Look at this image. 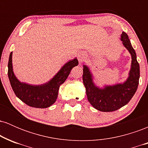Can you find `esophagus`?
Here are the masks:
<instances>
[{
  "label": "esophagus",
  "mask_w": 148,
  "mask_h": 148,
  "mask_svg": "<svg viewBox=\"0 0 148 148\" xmlns=\"http://www.w3.org/2000/svg\"><path fill=\"white\" fill-rule=\"evenodd\" d=\"M86 56V53L84 52H81L78 54V60H79V62H82L84 60Z\"/></svg>",
  "instance_id": "esophagus-1"
}]
</instances>
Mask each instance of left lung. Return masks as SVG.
<instances>
[{"label": "left lung", "mask_w": 148, "mask_h": 148, "mask_svg": "<svg viewBox=\"0 0 148 148\" xmlns=\"http://www.w3.org/2000/svg\"><path fill=\"white\" fill-rule=\"evenodd\" d=\"M120 40L132 56V65L129 77L123 84L105 86L103 88L97 87L93 83L89 68L84 65L83 81L86 87L88 99L92 106L98 111L111 112L122 108L128 103L138 88L140 67L136 60V54L128 35L125 32L122 33Z\"/></svg>", "instance_id": "1"}]
</instances>
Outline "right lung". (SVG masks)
<instances>
[{
    "label": "right lung",
    "mask_w": 148,
    "mask_h": 148,
    "mask_svg": "<svg viewBox=\"0 0 148 148\" xmlns=\"http://www.w3.org/2000/svg\"><path fill=\"white\" fill-rule=\"evenodd\" d=\"M12 58V52L10 54L8 74L14 94L25 104L40 108H48L55 103L58 95L60 86L65 81L73 67L79 64V61L76 58L69 60L47 84L40 86H32L20 82L16 79L13 72Z\"/></svg>",
    "instance_id": "1"
}]
</instances>
